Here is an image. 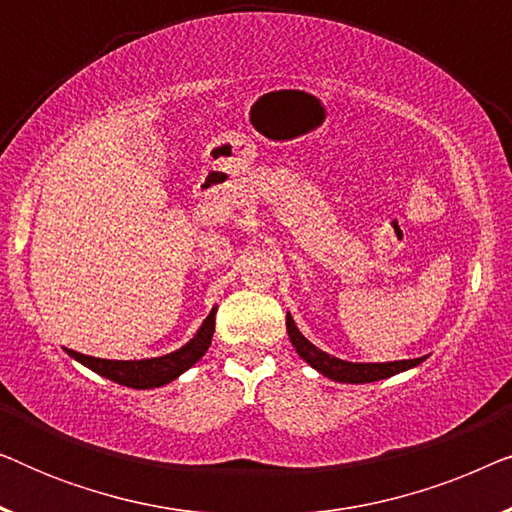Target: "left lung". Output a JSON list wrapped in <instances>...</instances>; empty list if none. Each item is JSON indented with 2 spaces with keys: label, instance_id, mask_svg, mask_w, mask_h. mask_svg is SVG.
I'll return each instance as SVG.
<instances>
[{
  "label": "left lung",
  "instance_id": "1",
  "mask_svg": "<svg viewBox=\"0 0 512 512\" xmlns=\"http://www.w3.org/2000/svg\"><path fill=\"white\" fill-rule=\"evenodd\" d=\"M286 331H289V340L291 345L296 347L300 359L307 361L314 370H319L321 375L331 377L335 382H347V384L377 382V380H384V377L403 373V370L408 368H415L426 359V356H422V359L389 361V363H352V361L335 359V356L321 352L319 347H314L312 342L298 331L296 324H293L291 314H286Z\"/></svg>",
  "mask_w": 512,
  "mask_h": 512
}]
</instances>
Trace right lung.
Returning a JSON list of instances; mask_svg holds the SVG:
<instances>
[{
	"label": "right lung",
	"mask_w": 512,
	"mask_h": 512,
	"mask_svg": "<svg viewBox=\"0 0 512 512\" xmlns=\"http://www.w3.org/2000/svg\"><path fill=\"white\" fill-rule=\"evenodd\" d=\"M214 317L216 307L209 312V317L202 321L200 331L195 333L191 342H186L184 347L177 352L158 356V359H142V361H109V359H95V356H86L67 349V354L76 359L83 366L93 370V373L107 377V380L123 384V387L132 389H153L163 387V384L177 380V377L193 366L195 361L202 359L205 352L212 345L214 335Z\"/></svg>",
	"instance_id": "add662e5"
}]
</instances>
